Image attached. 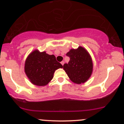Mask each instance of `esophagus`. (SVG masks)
Segmentation results:
<instances>
[{"instance_id": "obj_1", "label": "esophagus", "mask_w": 124, "mask_h": 124, "mask_svg": "<svg viewBox=\"0 0 124 124\" xmlns=\"http://www.w3.org/2000/svg\"><path fill=\"white\" fill-rule=\"evenodd\" d=\"M61 64H62V65H63L64 63H65V62H64V61H62V62H61Z\"/></svg>"}]
</instances>
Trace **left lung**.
<instances>
[{"label":"left lung","mask_w":124,"mask_h":124,"mask_svg":"<svg viewBox=\"0 0 124 124\" xmlns=\"http://www.w3.org/2000/svg\"><path fill=\"white\" fill-rule=\"evenodd\" d=\"M66 56L70 58V61L63 67L69 79L77 84L86 82L93 71V62L87 51L79 46L77 49H70Z\"/></svg>","instance_id":"8db88e82"}]
</instances>
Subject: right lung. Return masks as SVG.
<instances>
[{
    "label": "right lung",
    "instance_id": "obj_1",
    "mask_svg": "<svg viewBox=\"0 0 124 124\" xmlns=\"http://www.w3.org/2000/svg\"><path fill=\"white\" fill-rule=\"evenodd\" d=\"M63 66L56 61L54 55L36 50L31 53L25 61L24 70L27 76L34 85L45 86L52 80L55 70Z\"/></svg>",
    "mask_w": 124,
    "mask_h": 124
}]
</instances>
